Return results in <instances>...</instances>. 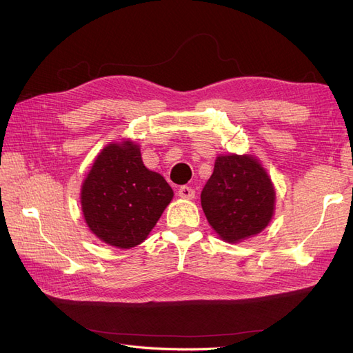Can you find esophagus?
I'll use <instances>...</instances> for the list:
<instances>
[{
    "mask_svg": "<svg viewBox=\"0 0 353 353\" xmlns=\"http://www.w3.org/2000/svg\"><path fill=\"white\" fill-rule=\"evenodd\" d=\"M178 196L179 197H183V199H188V200H191V199H194V196H196V191L191 188V187H187V185H183V187H179V190H178Z\"/></svg>",
    "mask_w": 353,
    "mask_h": 353,
    "instance_id": "34e87169",
    "label": "esophagus"
}]
</instances>
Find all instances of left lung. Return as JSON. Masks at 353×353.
<instances>
[{
  "label": "left lung",
  "instance_id": "8db88e82",
  "mask_svg": "<svg viewBox=\"0 0 353 353\" xmlns=\"http://www.w3.org/2000/svg\"><path fill=\"white\" fill-rule=\"evenodd\" d=\"M200 199L208 222L228 243L259 234L275 209L271 178L258 159L249 154L218 156Z\"/></svg>",
  "mask_w": 353,
  "mask_h": 353
}]
</instances>
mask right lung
I'll use <instances>...</instances> for the list:
<instances>
[{
    "label": "right lung",
    "instance_id": "right-lung-1",
    "mask_svg": "<svg viewBox=\"0 0 353 353\" xmlns=\"http://www.w3.org/2000/svg\"><path fill=\"white\" fill-rule=\"evenodd\" d=\"M172 197L165 178L144 166L140 147L130 140L103 148L81 190L87 225L119 249L143 243Z\"/></svg>",
    "mask_w": 353,
    "mask_h": 353
}]
</instances>
